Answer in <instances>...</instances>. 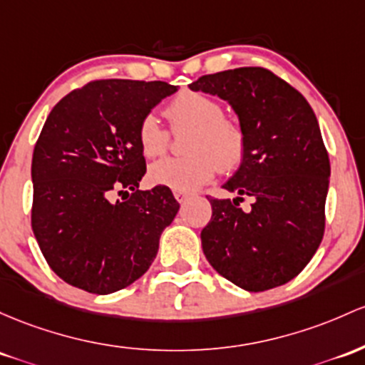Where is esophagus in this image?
<instances>
[{"mask_svg":"<svg viewBox=\"0 0 365 365\" xmlns=\"http://www.w3.org/2000/svg\"><path fill=\"white\" fill-rule=\"evenodd\" d=\"M189 195L190 194H187V192H180V190H175V199L178 202H183V201H187V199H189Z\"/></svg>","mask_w":365,"mask_h":365,"instance_id":"1","label":"esophagus"}]
</instances>
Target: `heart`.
<instances>
[{
  "instance_id": "heart-1",
  "label": "heart",
  "mask_w": 365,
  "mask_h": 365,
  "mask_svg": "<svg viewBox=\"0 0 365 365\" xmlns=\"http://www.w3.org/2000/svg\"><path fill=\"white\" fill-rule=\"evenodd\" d=\"M164 114L175 133L189 131L183 143L187 155L152 164V183L190 192L210 182L218 170L232 173L242 164L247 152L246 131L237 121L225 118L223 106L216 98L201 91H182L166 103ZM137 138L145 158H159L170 147V133L154 114L143 115Z\"/></svg>"
}]
</instances>
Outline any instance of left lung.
Wrapping results in <instances>:
<instances>
[{
    "label": "left lung",
    "mask_w": 365,
    "mask_h": 365,
    "mask_svg": "<svg viewBox=\"0 0 365 365\" xmlns=\"http://www.w3.org/2000/svg\"><path fill=\"white\" fill-rule=\"evenodd\" d=\"M227 100L246 131L247 152L223 185L237 197L210 199L202 251L220 275L258 293L282 286L308 265L326 227L329 155L305 97L263 67L201 76L189 85ZM254 197L250 212L238 207Z\"/></svg>",
    "instance_id": "obj_1"
}]
</instances>
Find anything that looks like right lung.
Wrapping results in <instances>:
<instances>
[{
    "mask_svg": "<svg viewBox=\"0 0 365 365\" xmlns=\"http://www.w3.org/2000/svg\"><path fill=\"white\" fill-rule=\"evenodd\" d=\"M176 90L164 81L98 79L66 95L46 118L31 166V223L48 265L71 286L114 293L154 262L180 204L168 187L138 190L147 168L137 130Z\"/></svg>",
    "mask_w": 365,
    "mask_h": 365,
    "instance_id": "obj_1",
    "label": "right lung"
}]
</instances>
